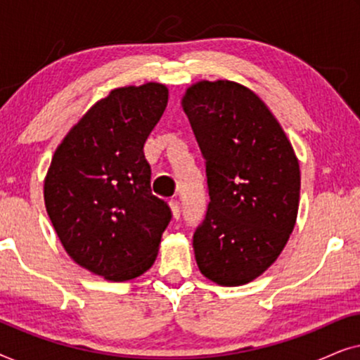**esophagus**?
Listing matches in <instances>:
<instances>
[{
	"label": "esophagus",
	"mask_w": 360,
	"mask_h": 360,
	"mask_svg": "<svg viewBox=\"0 0 360 360\" xmlns=\"http://www.w3.org/2000/svg\"><path fill=\"white\" fill-rule=\"evenodd\" d=\"M169 205H170V210H172V214H174V218L179 219L180 218V203H179V200H170Z\"/></svg>",
	"instance_id": "1"
}]
</instances>
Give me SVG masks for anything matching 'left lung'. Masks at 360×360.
<instances>
[{
	"label": "left lung",
	"mask_w": 360,
	"mask_h": 360,
	"mask_svg": "<svg viewBox=\"0 0 360 360\" xmlns=\"http://www.w3.org/2000/svg\"><path fill=\"white\" fill-rule=\"evenodd\" d=\"M181 106L208 179V211L193 234L196 264L223 287L249 283L277 260L297 223L298 159L265 103L239 83H195Z\"/></svg>",
	"instance_id": "8db88e82"
}]
</instances>
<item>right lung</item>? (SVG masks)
I'll return each instance as SVG.
<instances>
[{"label":"right lung","mask_w":360,"mask_h":360,"mask_svg":"<svg viewBox=\"0 0 360 360\" xmlns=\"http://www.w3.org/2000/svg\"><path fill=\"white\" fill-rule=\"evenodd\" d=\"M160 83L115 88L57 147L44 181L49 218L63 249L83 269L112 282L149 270L172 219L152 195L144 144L164 115Z\"/></svg>","instance_id":"add662e5"}]
</instances>
